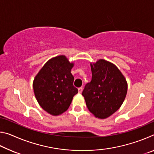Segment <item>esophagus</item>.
Instances as JSON below:
<instances>
[{
  "mask_svg": "<svg viewBox=\"0 0 154 154\" xmlns=\"http://www.w3.org/2000/svg\"><path fill=\"white\" fill-rule=\"evenodd\" d=\"M82 90H83V88L82 87L78 88V92H79V94H81V93L82 92Z\"/></svg>",
  "mask_w": 154,
  "mask_h": 154,
  "instance_id": "1",
  "label": "esophagus"
}]
</instances>
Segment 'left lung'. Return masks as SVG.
<instances>
[{"mask_svg":"<svg viewBox=\"0 0 154 154\" xmlns=\"http://www.w3.org/2000/svg\"><path fill=\"white\" fill-rule=\"evenodd\" d=\"M91 70L92 80L85 85L82 95L88 110L96 118L105 119L122 105L127 82L118 67L105 60L91 64Z\"/></svg>","mask_w":154,"mask_h":154,"instance_id":"left-lung-1","label":"left lung"}]
</instances>
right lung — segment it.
I'll list each match as a JSON object with an SVG mask.
<instances>
[{"mask_svg": "<svg viewBox=\"0 0 154 154\" xmlns=\"http://www.w3.org/2000/svg\"><path fill=\"white\" fill-rule=\"evenodd\" d=\"M72 66L64 56H57L49 60L34 79L36 100L49 114L58 116L66 111L78 93L71 72Z\"/></svg>", "mask_w": 154, "mask_h": 154, "instance_id": "right-lung-1", "label": "right lung"}]
</instances>
